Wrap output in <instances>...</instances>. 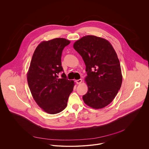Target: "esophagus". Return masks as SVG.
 <instances>
[{"instance_id":"esophagus-1","label":"esophagus","mask_w":149,"mask_h":149,"mask_svg":"<svg viewBox=\"0 0 149 149\" xmlns=\"http://www.w3.org/2000/svg\"><path fill=\"white\" fill-rule=\"evenodd\" d=\"M76 83H77V84H81V83H82V80H81V79L77 80L76 81Z\"/></svg>"}]
</instances>
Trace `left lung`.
Returning <instances> with one entry per match:
<instances>
[{
  "label": "left lung",
  "mask_w": 149,
  "mask_h": 149,
  "mask_svg": "<svg viewBox=\"0 0 149 149\" xmlns=\"http://www.w3.org/2000/svg\"><path fill=\"white\" fill-rule=\"evenodd\" d=\"M73 47L86 65L88 90L83 96L84 103L95 109L105 107L114 99L122 83L120 64L115 50L107 40L95 36L82 37Z\"/></svg>",
  "instance_id": "8db88e82"
}]
</instances>
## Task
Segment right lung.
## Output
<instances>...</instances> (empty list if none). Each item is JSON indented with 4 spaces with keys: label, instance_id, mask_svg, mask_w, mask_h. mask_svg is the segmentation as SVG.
<instances>
[{
    "label": "right lung",
    "instance_id": "1",
    "mask_svg": "<svg viewBox=\"0 0 149 149\" xmlns=\"http://www.w3.org/2000/svg\"><path fill=\"white\" fill-rule=\"evenodd\" d=\"M70 41L62 38L43 41L38 45L32 57L27 79L31 95L43 110L50 114L63 111L74 87V81L66 79L61 55Z\"/></svg>",
    "mask_w": 149,
    "mask_h": 149
}]
</instances>
